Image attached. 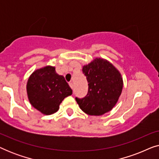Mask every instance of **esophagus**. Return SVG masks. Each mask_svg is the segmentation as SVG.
<instances>
[{"label":"esophagus","instance_id":"obj_1","mask_svg":"<svg viewBox=\"0 0 159 159\" xmlns=\"http://www.w3.org/2000/svg\"><path fill=\"white\" fill-rule=\"evenodd\" d=\"M69 86H70V88H71V89H72V88H73V83H72V82H69Z\"/></svg>","mask_w":159,"mask_h":159}]
</instances>
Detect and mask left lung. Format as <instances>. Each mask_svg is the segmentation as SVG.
Segmentation results:
<instances>
[{
  "instance_id": "obj_1",
  "label": "left lung",
  "mask_w": 159,
  "mask_h": 159,
  "mask_svg": "<svg viewBox=\"0 0 159 159\" xmlns=\"http://www.w3.org/2000/svg\"><path fill=\"white\" fill-rule=\"evenodd\" d=\"M82 71L88 82V93L84 98H76L80 109L91 116H101L111 111L122 92L120 71L103 58H95L84 65Z\"/></svg>"
}]
</instances>
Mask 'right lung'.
<instances>
[{
	"instance_id": "1",
	"label": "right lung",
	"mask_w": 159,
	"mask_h": 159,
	"mask_svg": "<svg viewBox=\"0 0 159 159\" xmlns=\"http://www.w3.org/2000/svg\"><path fill=\"white\" fill-rule=\"evenodd\" d=\"M26 88L30 104L45 115L56 113L63 100L72 94L65 78L56 73L55 66L49 65L34 71Z\"/></svg>"
}]
</instances>
